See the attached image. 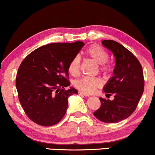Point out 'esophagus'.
<instances>
[{
	"mask_svg": "<svg viewBox=\"0 0 155 155\" xmlns=\"http://www.w3.org/2000/svg\"><path fill=\"white\" fill-rule=\"evenodd\" d=\"M78 94H81V95H83V96H85V97H89V95L88 94H87V93H84V92H78Z\"/></svg>",
	"mask_w": 155,
	"mask_h": 155,
	"instance_id": "1",
	"label": "esophagus"
}]
</instances>
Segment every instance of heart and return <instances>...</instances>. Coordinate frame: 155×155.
<instances>
[{
	"label": "heart",
	"instance_id": "obj_1",
	"mask_svg": "<svg viewBox=\"0 0 155 155\" xmlns=\"http://www.w3.org/2000/svg\"><path fill=\"white\" fill-rule=\"evenodd\" d=\"M85 54L87 57L91 58L94 62L98 63L99 70L105 75L110 74L112 71L111 66L108 63V53L106 50L98 45L94 44L89 45L85 50ZM81 62L78 56L74 57L71 60L68 66V71L71 75L78 76L80 71ZM74 87L79 89L80 92L87 94L93 93L97 89L101 87L102 82L97 77H84L76 80L74 83Z\"/></svg>",
	"mask_w": 155,
	"mask_h": 155
}]
</instances>
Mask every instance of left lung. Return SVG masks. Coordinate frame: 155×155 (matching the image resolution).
<instances>
[{
	"mask_svg": "<svg viewBox=\"0 0 155 155\" xmlns=\"http://www.w3.org/2000/svg\"><path fill=\"white\" fill-rule=\"evenodd\" d=\"M102 44L115 56L114 76L103 89L108 95L113 94L114 100L100 97L101 105L94 115L102 122L118 123L135 111L142 95L144 87L142 66L137 57L118 42L103 40Z\"/></svg>",
	"mask_w": 155,
	"mask_h": 155,
	"instance_id": "left-lung-1",
	"label": "left lung"
}]
</instances>
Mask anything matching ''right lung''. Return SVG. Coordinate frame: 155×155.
<instances>
[{
	"label": "right lung",
	"instance_id": "obj_1",
	"mask_svg": "<svg viewBox=\"0 0 155 155\" xmlns=\"http://www.w3.org/2000/svg\"><path fill=\"white\" fill-rule=\"evenodd\" d=\"M84 43L55 42L37 48L22 61L16 86L18 97L27 117L35 124L50 126L66 114L68 98L77 94L70 85L68 66Z\"/></svg>",
	"mask_w": 155,
	"mask_h": 155
}]
</instances>
